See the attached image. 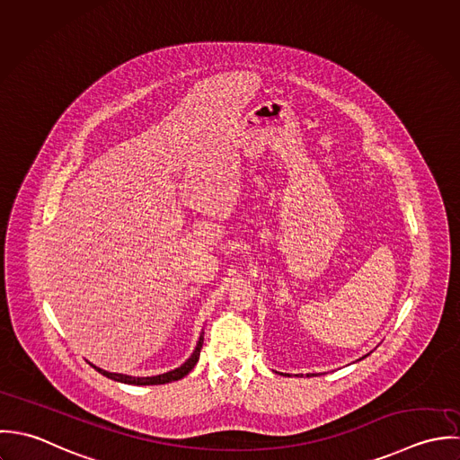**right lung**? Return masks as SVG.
Returning a JSON list of instances; mask_svg holds the SVG:
<instances>
[{
	"instance_id": "right-lung-1",
	"label": "right lung",
	"mask_w": 460,
	"mask_h": 460,
	"mask_svg": "<svg viewBox=\"0 0 460 460\" xmlns=\"http://www.w3.org/2000/svg\"><path fill=\"white\" fill-rule=\"evenodd\" d=\"M202 341H204V336L199 338V343L193 350V354L190 356V359L184 363L183 367H176L169 373H164V375H156V376H129V375H120V373H110V371H104L101 367H93L101 375L111 378V380H117V382H124V384H135V385H155V384H169V382H174V380H180L183 378L184 375H188L193 367L197 365L199 361V356H200V349H202Z\"/></svg>"
}]
</instances>
